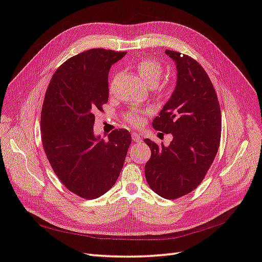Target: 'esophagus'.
<instances>
[{"label": "esophagus", "instance_id": "esophagus-1", "mask_svg": "<svg viewBox=\"0 0 262 262\" xmlns=\"http://www.w3.org/2000/svg\"><path fill=\"white\" fill-rule=\"evenodd\" d=\"M132 139H133L134 142H140V141H141V136H140L139 133H137V132H133L132 133Z\"/></svg>", "mask_w": 262, "mask_h": 262}]
</instances>
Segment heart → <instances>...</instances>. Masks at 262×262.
I'll return each instance as SVG.
<instances>
[{
  "instance_id": "1",
  "label": "heart",
  "mask_w": 262,
  "mask_h": 262,
  "mask_svg": "<svg viewBox=\"0 0 262 262\" xmlns=\"http://www.w3.org/2000/svg\"><path fill=\"white\" fill-rule=\"evenodd\" d=\"M138 74L148 87H155L163 76V66L154 59L143 58L136 66ZM151 114L150 108L130 109L124 114L125 121L133 126H140L145 118Z\"/></svg>"
}]
</instances>
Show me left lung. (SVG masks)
Listing matches in <instances>:
<instances>
[{
    "label": "left lung",
    "mask_w": 262,
    "mask_h": 262,
    "mask_svg": "<svg viewBox=\"0 0 262 262\" xmlns=\"http://www.w3.org/2000/svg\"><path fill=\"white\" fill-rule=\"evenodd\" d=\"M178 70L176 87L169 100L153 120V128L171 133L168 146L145 139L151 158L145 179L153 192L175 200L203 182L217 154L222 114L217 94L204 68L187 55L166 49Z\"/></svg>",
    "instance_id": "8db88e82"
}]
</instances>
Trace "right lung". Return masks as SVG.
<instances>
[{
	"instance_id": "right-lung-1",
	"label": "right lung",
	"mask_w": 262,
	"mask_h": 262,
	"mask_svg": "<svg viewBox=\"0 0 262 262\" xmlns=\"http://www.w3.org/2000/svg\"><path fill=\"white\" fill-rule=\"evenodd\" d=\"M126 52L93 48L66 60L46 90L41 142L55 174L82 199L100 197L115 185L131 144L128 130L105 141L94 134L95 114L108 102L110 67Z\"/></svg>"
}]
</instances>
